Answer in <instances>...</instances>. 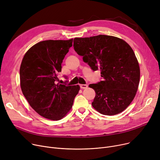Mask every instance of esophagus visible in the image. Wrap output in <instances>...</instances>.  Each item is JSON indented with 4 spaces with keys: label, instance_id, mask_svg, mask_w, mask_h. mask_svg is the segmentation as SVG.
I'll return each mask as SVG.
<instances>
[{
    "label": "esophagus",
    "instance_id": "1",
    "mask_svg": "<svg viewBox=\"0 0 160 160\" xmlns=\"http://www.w3.org/2000/svg\"><path fill=\"white\" fill-rule=\"evenodd\" d=\"M80 87L81 89H86L88 88V85L87 84H80Z\"/></svg>",
    "mask_w": 160,
    "mask_h": 160
}]
</instances>
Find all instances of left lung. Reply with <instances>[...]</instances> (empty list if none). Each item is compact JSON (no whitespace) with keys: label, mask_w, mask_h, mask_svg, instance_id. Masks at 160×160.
Returning a JSON list of instances; mask_svg holds the SVG:
<instances>
[{"label":"left lung","mask_w":160,"mask_h":160,"mask_svg":"<svg viewBox=\"0 0 160 160\" xmlns=\"http://www.w3.org/2000/svg\"><path fill=\"white\" fill-rule=\"evenodd\" d=\"M73 47L92 70H100L103 80L89 86L96 93L93 107L106 115L124 111L135 97L140 78L131 47L121 39L106 35L76 38Z\"/></svg>","instance_id":"obj_1"}]
</instances>
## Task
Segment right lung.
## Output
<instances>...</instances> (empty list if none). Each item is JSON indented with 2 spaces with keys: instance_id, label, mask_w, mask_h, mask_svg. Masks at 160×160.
Instances as JSON below:
<instances>
[{
  "instance_id": "add662e5",
  "label": "right lung",
  "mask_w": 160,
  "mask_h": 160,
  "mask_svg": "<svg viewBox=\"0 0 160 160\" xmlns=\"http://www.w3.org/2000/svg\"><path fill=\"white\" fill-rule=\"evenodd\" d=\"M72 40L39 42L28 50L22 60L20 82L22 93L33 110L46 119H62L71 110L80 90L78 85L58 82V73Z\"/></svg>"
}]
</instances>
